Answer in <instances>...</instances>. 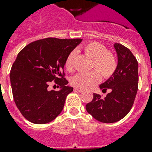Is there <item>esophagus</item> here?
I'll list each match as a JSON object with an SVG mask.
<instances>
[{
    "mask_svg": "<svg viewBox=\"0 0 152 152\" xmlns=\"http://www.w3.org/2000/svg\"><path fill=\"white\" fill-rule=\"evenodd\" d=\"M76 91H78V92H80V93H83V92H84V91L83 90H82V89H80V88H75L74 89Z\"/></svg>",
    "mask_w": 152,
    "mask_h": 152,
    "instance_id": "1",
    "label": "esophagus"
}]
</instances>
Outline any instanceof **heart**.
<instances>
[{"instance_id":"1","label":"heart","mask_w":152,"mask_h":152,"mask_svg":"<svg viewBox=\"0 0 152 152\" xmlns=\"http://www.w3.org/2000/svg\"><path fill=\"white\" fill-rule=\"evenodd\" d=\"M83 51L87 56L92 58V68L96 70L87 73H79L74 76L71 83L74 87L80 89H89L101 80L99 73L104 78H108L116 69L117 61L113 54L107 50L103 44L98 42H91L83 47ZM75 52H71L65 61V67L68 71L73 70V59Z\"/></svg>"}]
</instances>
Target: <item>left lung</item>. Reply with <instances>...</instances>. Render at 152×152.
I'll use <instances>...</instances> for the list:
<instances>
[{
  "mask_svg": "<svg viewBox=\"0 0 152 152\" xmlns=\"http://www.w3.org/2000/svg\"><path fill=\"white\" fill-rule=\"evenodd\" d=\"M118 63L114 73L100 85L104 92H110L102 98L94 94L93 100L86 109L95 119L112 123L123 119L131 109L138 89V62L132 52L120 44H114Z\"/></svg>",
  "mask_w": 152,
  "mask_h": 152,
  "instance_id": "obj_1",
  "label": "left lung"
}]
</instances>
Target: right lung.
Wrapping results in <instances>:
<instances>
[{"label":"right lung","mask_w":152,"mask_h":152,"mask_svg":"<svg viewBox=\"0 0 152 152\" xmlns=\"http://www.w3.org/2000/svg\"><path fill=\"white\" fill-rule=\"evenodd\" d=\"M82 39L46 38L32 42L18 53L10 80L15 103L23 116L35 124L50 123L61 112L65 98L73 91L63 78L68 55ZM60 87L48 91L50 82Z\"/></svg>","instance_id":"obj_1"}]
</instances>
